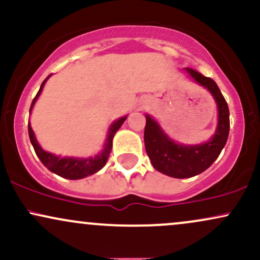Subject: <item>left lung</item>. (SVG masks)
Instances as JSON below:
<instances>
[{"label": "left lung", "instance_id": "1", "mask_svg": "<svg viewBox=\"0 0 260 260\" xmlns=\"http://www.w3.org/2000/svg\"><path fill=\"white\" fill-rule=\"evenodd\" d=\"M183 71L214 98L217 106V126L213 137L205 143L182 144L170 138L150 115H145L144 143L151 165L161 174L174 178L193 177L210 168L225 147L230 132L229 106L216 83L192 68Z\"/></svg>", "mask_w": 260, "mask_h": 260}]
</instances>
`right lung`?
Segmentation results:
<instances>
[{
    "label": "right lung",
    "mask_w": 260,
    "mask_h": 260,
    "mask_svg": "<svg viewBox=\"0 0 260 260\" xmlns=\"http://www.w3.org/2000/svg\"><path fill=\"white\" fill-rule=\"evenodd\" d=\"M51 77L50 74L46 79L44 80L43 84H41L40 89H39L37 96L32 100L30 111L31 113L32 107H34L35 103L40 96L41 91H43L45 83L47 82V79ZM127 116H123V117L118 118L115 122H112L111 126L109 128V132H107L106 142L104 144V148L101 149L99 154H96L95 156H89V157H73V156H59V155H55L52 153H49V151L44 150L43 148L40 147L39 142L37 140V137H35L34 131L30 126V123L28 124V131H29V138H30L31 145L34 148L35 153H37L38 157L40 159L41 162L46 166L50 171L53 172V174L61 176L63 178H68V180H80V178L88 177L92 174H96L99 170H101L105 166L107 159H109V155L111 153L112 149V139L115 137L116 132L120 129V127L123 124V122L126 121Z\"/></svg>",
    "instance_id": "right-lung-1"
}]
</instances>
